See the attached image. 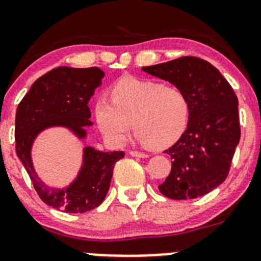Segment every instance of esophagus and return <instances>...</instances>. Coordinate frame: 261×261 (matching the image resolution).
Wrapping results in <instances>:
<instances>
[{
	"label": "esophagus",
	"instance_id": "1",
	"mask_svg": "<svg viewBox=\"0 0 261 261\" xmlns=\"http://www.w3.org/2000/svg\"><path fill=\"white\" fill-rule=\"evenodd\" d=\"M128 154L131 155V156H136V158H147L149 155L145 154V152H141V151H135V150H133V151H130Z\"/></svg>",
	"mask_w": 261,
	"mask_h": 261
}]
</instances>
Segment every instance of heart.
Listing matches in <instances>:
<instances>
[{"label":"heart","mask_w":261,"mask_h":261,"mask_svg":"<svg viewBox=\"0 0 261 261\" xmlns=\"http://www.w3.org/2000/svg\"><path fill=\"white\" fill-rule=\"evenodd\" d=\"M110 94L111 99H97L94 117L99 131L111 143L122 144L133 125L139 140L155 149L172 145L186 131L191 103L178 87L123 77L111 87Z\"/></svg>","instance_id":"1"}]
</instances>
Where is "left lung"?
<instances>
[{
  "mask_svg": "<svg viewBox=\"0 0 261 261\" xmlns=\"http://www.w3.org/2000/svg\"><path fill=\"white\" fill-rule=\"evenodd\" d=\"M147 74L180 88L191 116L179 140L165 150L172 170L158 188L172 199H193L225 181L240 141L239 101L232 87L211 63L181 57L143 67Z\"/></svg>",
  "mask_w": 261,
  "mask_h": 261,
  "instance_id": "8db88e82",
  "label": "left lung"
}]
</instances>
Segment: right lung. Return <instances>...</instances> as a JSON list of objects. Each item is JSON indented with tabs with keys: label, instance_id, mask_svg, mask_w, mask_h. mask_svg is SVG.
<instances>
[{
	"label": "right lung",
	"instance_id": "right-lung-1",
	"mask_svg": "<svg viewBox=\"0 0 261 261\" xmlns=\"http://www.w3.org/2000/svg\"><path fill=\"white\" fill-rule=\"evenodd\" d=\"M103 70L97 67H59L34 82L20 102L15 121L16 154L39 197L55 210L83 213L103 202L110 189L116 162L123 151H99L93 146L82 150V163L75 178L64 187L41 180L33 162V146L38 136L53 127H63L78 140H86L92 126L88 101L102 84Z\"/></svg>",
	"mask_w": 261,
	"mask_h": 261
}]
</instances>
